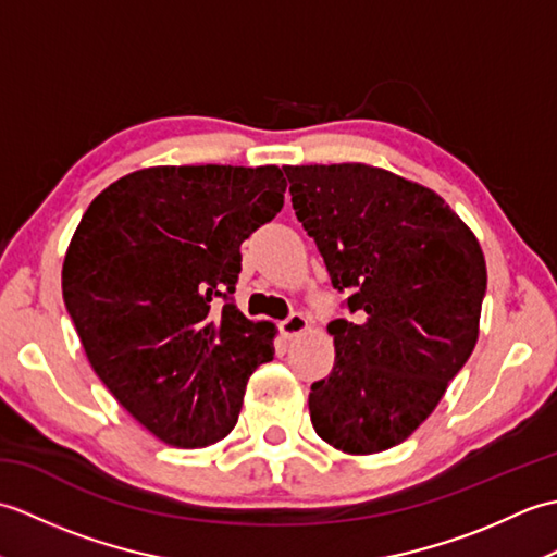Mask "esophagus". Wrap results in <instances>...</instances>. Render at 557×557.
<instances>
[{
    "label": "esophagus",
    "instance_id": "1",
    "mask_svg": "<svg viewBox=\"0 0 557 557\" xmlns=\"http://www.w3.org/2000/svg\"><path fill=\"white\" fill-rule=\"evenodd\" d=\"M306 327H309V321H306V315L299 313V311H294L285 318V321H280V333L285 335L287 339L301 335Z\"/></svg>",
    "mask_w": 557,
    "mask_h": 557
}]
</instances>
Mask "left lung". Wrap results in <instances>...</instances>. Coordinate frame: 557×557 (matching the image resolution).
<instances>
[{
    "instance_id": "8db88e82",
    "label": "left lung",
    "mask_w": 557,
    "mask_h": 557,
    "mask_svg": "<svg viewBox=\"0 0 557 557\" xmlns=\"http://www.w3.org/2000/svg\"><path fill=\"white\" fill-rule=\"evenodd\" d=\"M292 206L349 318L311 385L315 433L349 455L399 445L431 417L479 337L486 260L431 188L366 164L285 168Z\"/></svg>"
}]
</instances>
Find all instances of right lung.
I'll list each match as a JSON object with an SVG mask.
<instances>
[{"mask_svg":"<svg viewBox=\"0 0 557 557\" xmlns=\"http://www.w3.org/2000/svg\"><path fill=\"white\" fill-rule=\"evenodd\" d=\"M280 168H150L88 206L62 270L92 371L174 447L227 435L272 325L234 306L242 244L285 206Z\"/></svg>","mask_w":557,"mask_h":557,"instance_id":"add662e5","label":"right lung"}]
</instances>
